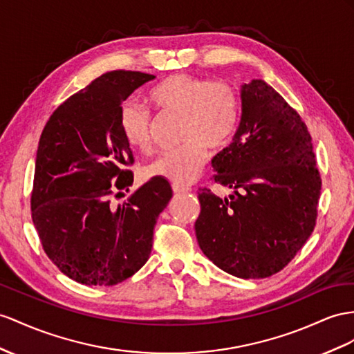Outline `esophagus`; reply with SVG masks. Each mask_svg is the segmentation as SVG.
Listing matches in <instances>:
<instances>
[{"instance_id": "34e87169", "label": "esophagus", "mask_w": 354, "mask_h": 354, "mask_svg": "<svg viewBox=\"0 0 354 354\" xmlns=\"http://www.w3.org/2000/svg\"><path fill=\"white\" fill-rule=\"evenodd\" d=\"M171 189H174V193L176 194H180V193H188L189 188L188 187H180V185H171Z\"/></svg>"}]
</instances>
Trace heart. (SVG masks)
Masks as SVG:
<instances>
[{
	"label": "heart",
	"mask_w": 354,
	"mask_h": 354,
	"mask_svg": "<svg viewBox=\"0 0 354 354\" xmlns=\"http://www.w3.org/2000/svg\"><path fill=\"white\" fill-rule=\"evenodd\" d=\"M152 104L165 113L183 118L180 142L175 151L162 152L147 167L149 176L187 185L205 166L206 148L216 152L227 147L236 129L239 97L227 80H209L178 73L161 80L149 93ZM120 129L125 142L147 151L152 143V116L143 106L127 102L120 111Z\"/></svg>",
	"instance_id": "obj_1"
}]
</instances>
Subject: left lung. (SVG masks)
<instances>
[{
	"label": "left lung",
	"instance_id": "1",
	"mask_svg": "<svg viewBox=\"0 0 354 354\" xmlns=\"http://www.w3.org/2000/svg\"><path fill=\"white\" fill-rule=\"evenodd\" d=\"M242 115L233 140L216 153V184L198 193V247L238 278H266L286 268L311 236L322 179L302 118L265 80L241 88Z\"/></svg>",
	"mask_w": 354,
	"mask_h": 354
}]
</instances>
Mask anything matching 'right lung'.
<instances>
[{
    "label": "right lung",
    "mask_w": 354,
    "mask_h": 354,
    "mask_svg": "<svg viewBox=\"0 0 354 354\" xmlns=\"http://www.w3.org/2000/svg\"><path fill=\"white\" fill-rule=\"evenodd\" d=\"M152 79L127 70L102 75L67 98L40 136L32 223L52 263L80 284L115 286L147 263L157 218L174 194L166 179L152 178L122 205H111L133 184L120 111Z\"/></svg>",
    "instance_id": "obj_1"
}]
</instances>
